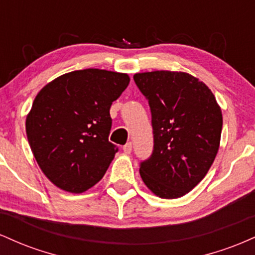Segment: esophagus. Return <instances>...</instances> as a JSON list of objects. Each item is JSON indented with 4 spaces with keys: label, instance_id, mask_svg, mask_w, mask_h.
Segmentation results:
<instances>
[{
    "label": "esophagus",
    "instance_id": "1",
    "mask_svg": "<svg viewBox=\"0 0 255 255\" xmlns=\"http://www.w3.org/2000/svg\"><path fill=\"white\" fill-rule=\"evenodd\" d=\"M124 152L126 154L130 153V152H131V142H127V144L124 146Z\"/></svg>",
    "mask_w": 255,
    "mask_h": 255
}]
</instances>
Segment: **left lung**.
Listing matches in <instances>:
<instances>
[{
    "label": "left lung",
    "mask_w": 255,
    "mask_h": 255,
    "mask_svg": "<svg viewBox=\"0 0 255 255\" xmlns=\"http://www.w3.org/2000/svg\"><path fill=\"white\" fill-rule=\"evenodd\" d=\"M134 81L148 101L153 128V151L140 163V176L157 197H183L215 160L223 126L221 108L211 90L188 73H136Z\"/></svg>",
    "instance_id": "left-lung-1"
}]
</instances>
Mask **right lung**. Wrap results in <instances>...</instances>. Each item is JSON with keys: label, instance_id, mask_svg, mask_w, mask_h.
<instances>
[{"label": "right lung", "instance_id": "1", "mask_svg": "<svg viewBox=\"0 0 255 255\" xmlns=\"http://www.w3.org/2000/svg\"><path fill=\"white\" fill-rule=\"evenodd\" d=\"M125 73L89 68L61 75L38 92L26 134L38 165L58 188L83 193L102 180L118 147L110 107L127 89Z\"/></svg>", "mask_w": 255, "mask_h": 255}]
</instances>
